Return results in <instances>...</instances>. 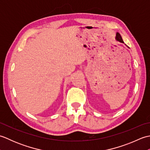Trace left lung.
<instances>
[{
	"label": "left lung",
	"mask_w": 150,
	"mask_h": 150,
	"mask_svg": "<svg viewBox=\"0 0 150 150\" xmlns=\"http://www.w3.org/2000/svg\"><path fill=\"white\" fill-rule=\"evenodd\" d=\"M115 40H117V41H118V42H121V43H123V44H124V41H123V40H122V37L120 36V33H116V37H115ZM124 45H125L126 47H128V48H129V47L128 46H126L125 44H124Z\"/></svg>",
	"instance_id": "8db88e82"
}]
</instances>
